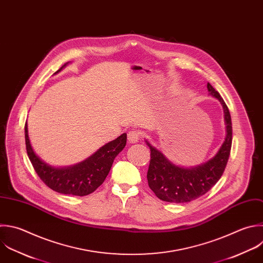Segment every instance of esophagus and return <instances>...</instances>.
<instances>
[{
    "label": "esophagus",
    "mask_w": 263,
    "mask_h": 263,
    "mask_svg": "<svg viewBox=\"0 0 263 263\" xmlns=\"http://www.w3.org/2000/svg\"><path fill=\"white\" fill-rule=\"evenodd\" d=\"M140 138H141V136H140V133L138 130H129L128 134H127V140L132 144L138 143Z\"/></svg>",
    "instance_id": "34e87169"
}]
</instances>
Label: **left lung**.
Returning <instances> with one entry per match:
<instances>
[{
  "label": "left lung",
  "instance_id": "1",
  "mask_svg": "<svg viewBox=\"0 0 263 263\" xmlns=\"http://www.w3.org/2000/svg\"><path fill=\"white\" fill-rule=\"evenodd\" d=\"M209 95L217 99L223 107L226 136L214 157L196 166L184 167L173 163L157 148L145 141L150 148V164L147 173L148 185L155 195L164 201L189 202L205 194L221 178L231 149L232 126L229 110L215 88L208 83Z\"/></svg>",
  "mask_w": 263,
  "mask_h": 263
}]
</instances>
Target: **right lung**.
Masks as SVG:
<instances>
[{"mask_svg":"<svg viewBox=\"0 0 263 263\" xmlns=\"http://www.w3.org/2000/svg\"><path fill=\"white\" fill-rule=\"evenodd\" d=\"M67 64L54 74L61 72ZM25 136L29 158L40 179L59 193L77 196L88 195L103 184L115 157L126 145V134H122L101 147L85 160L71 166L57 167L46 163L34 151L29 139L28 123L25 126Z\"/></svg>","mask_w":263,"mask_h":263,"instance_id":"1","label":"right lung"}]
</instances>
